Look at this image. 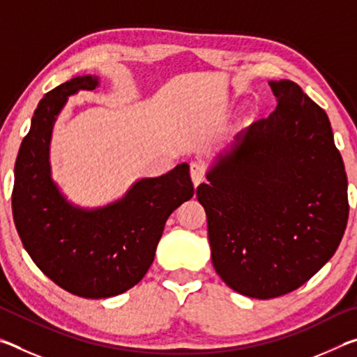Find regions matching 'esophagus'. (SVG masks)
Returning a JSON list of instances; mask_svg holds the SVG:
<instances>
[{
	"label": "esophagus",
	"mask_w": 357,
	"mask_h": 357,
	"mask_svg": "<svg viewBox=\"0 0 357 357\" xmlns=\"http://www.w3.org/2000/svg\"><path fill=\"white\" fill-rule=\"evenodd\" d=\"M204 174H206V168L200 162H192L190 164V176L193 181V185H198L204 179Z\"/></svg>",
	"instance_id": "34e87169"
}]
</instances>
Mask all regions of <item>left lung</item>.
<instances>
[{"label":"left lung","instance_id":"obj_1","mask_svg":"<svg viewBox=\"0 0 357 357\" xmlns=\"http://www.w3.org/2000/svg\"><path fill=\"white\" fill-rule=\"evenodd\" d=\"M197 187L211 258L227 285L273 299L310 280L334 255L348 222V179L326 112L291 80Z\"/></svg>","mask_w":357,"mask_h":357}]
</instances>
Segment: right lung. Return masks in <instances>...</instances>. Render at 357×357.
I'll return each instance as SVG.
<instances>
[{
  "instance_id": "add662e5",
  "label": "right lung",
  "mask_w": 357,
  "mask_h": 357,
  "mask_svg": "<svg viewBox=\"0 0 357 357\" xmlns=\"http://www.w3.org/2000/svg\"><path fill=\"white\" fill-rule=\"evenodd\" d=\"M99 84L83 75L59 84L39 102L15 162L12 214L36 266L66 291L102 299L137 285L154 261L170 214L193 197L189 165L137 181L121 200L83 209L66 200L50 176L53 124L72 94Z\"/></svg>"
}]
</instances>
